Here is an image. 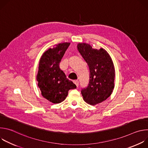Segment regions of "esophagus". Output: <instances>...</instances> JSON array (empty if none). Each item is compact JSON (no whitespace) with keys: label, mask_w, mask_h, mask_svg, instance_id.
I'll return each mask as SVG.
<instances>
[{"label":"esophagus","mask_w":148,"mask_h":148,"mask_svg":"<svg viewBox=\"0 0 148 148\" xmlns=\"http://www.w3.org/2000/svg\"><path fill=\"white\" fill-rule=\"evenodd\" d=\"M73 82H74V83L75 84L76 86L78 87V84H79L78 81V80H74Z\"/></svg>","instance_id":"obj_1"}]
</instances>
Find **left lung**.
I'll use <instances>...</instances> for the list:
<instances>
[{"label": "left lung", "mask_w": 148, "mask_h": 148, "mask_svg": "<svg viewBox=\"0 0 148 148\" xmlns=\"http://www.w3.org/2000/svg\"><path fill=\"white\" fill-rule=\"evenodd\" d=\"M78 50L90 69V81L81 90L84 100L95 105L106 100L114 88L115 69L112 60L106 50L94 49L87 43H79Z\"/></svg>", "instance_id": "obj_1"}]
</instances>
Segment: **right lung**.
Wrapping results in <instances>:
<instances>
[{
	"label": "right lung",
	"instance_id": "obj_1",
	"mask_svg": "<svg viewBox=\"0 0 148 148\" xmlns=\"http://www.w3.org/2000/svg\"><path fill=\"white\" fill-rule=\"evenodd\" d=\"M70 43H60L49 49L41 56L37 80L41 95L54 103H60L67 97L69 91L76 86L67 77L59 67L60 62Z\"/></svg>",
	"mask_w": 148,
	"mask_h": 148
}]
</instances>
